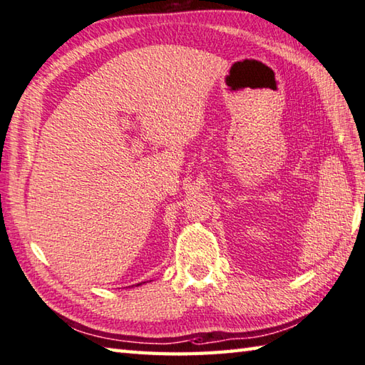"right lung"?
I'll list each match as a JSON object with an SVG mask.
<instances>
[{
	"mask_svg": "<svg viewBox=\"0 0 365 365\" xmlns=\"http://www.w3.org/2000/svg\"><path fill=\"white\" fill-rule=\"evenodd\" d=\"M140 284H144V282H140ZM140 284H138V285H140Z\"/></svg>",
	"mask_w": 365,
	"mask_h": 365,
	"instance_id": "right-lung-1",
	"label": "right lung"
}]
</instances>
